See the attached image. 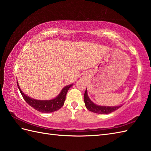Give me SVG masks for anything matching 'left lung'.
I'll list each match as a JSON object with an SVG mask.
<instances>
[{
  "label": "left lung",
  "instance_id": "obj_1",
  "mask_svg": "<svg viewBox=\"0 0 151 151\" xmlns=\"http://www.w3.org/2000/svg\"><path fill=\"white\" fill-rule=\"evenodd\" d=\"M84 102L86 107L87 108L88 110L96 114H108L111 113V112L117 110V109L121 107V106H101L95 104L93 102L91 101L88 97L87 89H86V91L84 93Z\"/></svg>",
  "mask_w": 151,
  "mask_h": 151
}]
</instances>
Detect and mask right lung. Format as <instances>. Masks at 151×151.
I'll use <instances>...</instances> for the list:
<instances>
[{
	"instance_id": "add662e5",
	"label": "right lung",
	"mask_w": 151,
	"mask_h": 151,
	"mask_svg": "<svg viewBox=\"0 0 151 151\" xmlns=\"http://www.w3.org/2000/svg\"><path fill=\"white\" fill-rule=\"evenodd\" d=\"M17 86L22 97L30 106L34 108L35 110L42 112V113H50V112L58 110L63 106L65 100L67 93L69 89L72 86V84L65 86V88H63L62 91L60 92V93L57 97L50 101H40L32 99L22 92L18 84Z\"/></svg>"
}]
</instances>
